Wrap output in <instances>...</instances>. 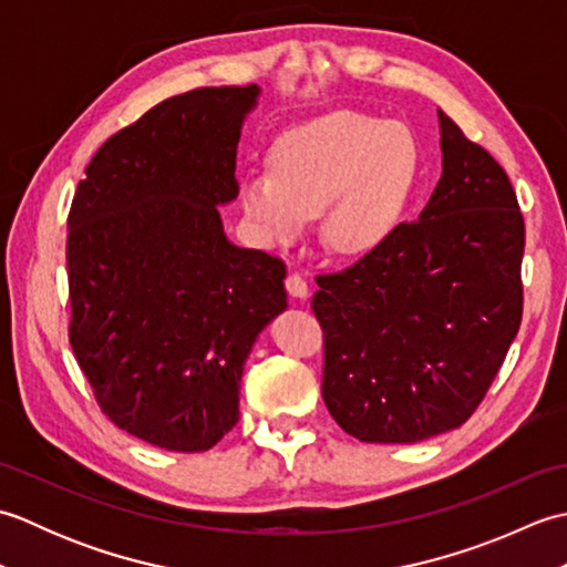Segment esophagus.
<instances>
[{
    "label": "esophagus",
    "instance_id": "34e87169",
    "mask_svg": "<svg viewBox=\"0 0 567 567\" xmlns=\"http://www.w3.org/2000/svg\"><path fill=\"white\" fill-rule=\"evenodd\" d=\"M285 287H287V292H290L297 299H307L309 297V285H307V280H305L302 275H297V272L287 275Z\"/></svg>",
    "mask_w": 567,
    "mask_h": 567
}]
</instances>
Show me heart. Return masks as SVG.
I'll return each mask as SVG.
<instances>
[{
    "label": "heart",
    "mask_w": 567,
    "mask_h": 567,
    "mask_svg": "<svg viewBox=\"0 0 567 567\" xmlns=\"http://www.w3.org/2000/svg\"><path fill=\"white\" fill-rule=\"evenodd\" d=\"M419 179V148L400 124L333 112L275 141L270 171H250L238 207L260 246H285L321 212L331 250L360 256L400 224Z\"/></svg>",
    "instance_id": "heart-1"
}]
</instances>
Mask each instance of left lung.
Wrapping results in <instances>:
<instances>
[{
    "label": "left lung",
    "mask_w": 567,
    "mask_h": 567,
    "mask_svg": "<svg viewBox=\"0 0 567 567\" xmlns=\"http://www.w3.org/2000/svg\"><path fill=\"white\" fill-rule=\"evenodd\" d=\"M443 173L419 221L319 275L321 394L346 433L416 443L457 429L522 323L524 216L507 173L439 110Z\"/></svg>",
    "instance_id": "left-lung-1"
}]
</instances>
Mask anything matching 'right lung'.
<instances>
[{
    "instance_id": "1",
    "label": "right lung",
    "mask_w": 567,
    "mask_h": 567,
    "mask_svg": "<svg viewBox=\"0 0 567 567\" xmlns=\"http://www.w3.org/2000/svg\"><path fill=\"white\" fill-rule=\"evenodd\" d=\"M258 84L153 106L94 153L68 216L70 343L131 436L199 453L238 421L252 343L287 309L285 262L226 238Z\"/></svg>"
}]
</instances>
